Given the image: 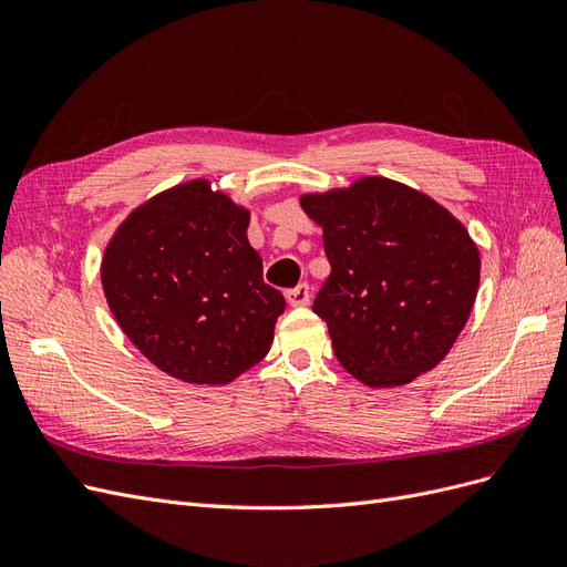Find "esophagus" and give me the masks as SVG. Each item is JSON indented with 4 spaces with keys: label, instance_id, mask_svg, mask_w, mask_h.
I'll list each match as a JSON object with an SVG mask.
<instances>
[{
    "label": "esophagus",
    "instance_id": "esophagus-1",
    "mask_svg": "<svg viewBox=\"0 0 567 567\" xmlns=\"http://www.w3.org/2000/svg\"><path fill=\"white\" fill-rule=\"evenodd\" d=\"M310 286L307 284H298L296 288H288L286 290V300H288V305H293V307H302V305H307L310 302Z\"/></svg>",
    "mask_w": 567,
    "mask_h": 567
}]
</instances>
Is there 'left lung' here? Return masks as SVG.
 <instances>
[{
	"label": "left lung",
	"instance_id": "obj_1",
	"mask_svg": "<svg viewBox=\"0 0 567 567\" xmlns=\"http://www.w3.org/2000/svg\"><path fill=\"white\" fill-rule=\"evenodd\" d=\"M331 274L315 298L338 362L371 388L435 369L473 310L480 255L440 203L383 177L302 196Z\"/></svg>",
	"mask_w": 567,
	"mask_h": 567
}]
</instances>
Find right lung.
Returning <instances> with one entry per match:
<instances>
[{"label":"right lung","instance_id":"right-lung-1","mask_svg":"<svg viewBox=\"0 0 567 567\" xmlns=\"http://www.w3.org/2000/svg\"><path fill=\"white\" fill-rule=\"evenodd\" d=\"M248 219L208 182H186L136 208L104 252L115 321L175 379L229 383L269 352L286 300L262 279Z\"/></svg>","mask_w":567,"mask_h":567}]
</instances>
